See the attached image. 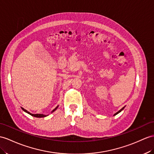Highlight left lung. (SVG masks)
<instances>
[{"label":"left lung","instance_id":"obj_1","mask_svg":"<svg viewBox=\"0 0 154 154\" xmlns=\"http://www.w3.org/2000/svg\"><path fill=\"white\" fill-rule=\"evenodd\" d=\"M125 108V106H124V107H123V108H122V109H121L120 110H119L118 112H116V114H114V116H116V115H117L118 114H119V112H120L121 111H122V110H123V108Z\"/></svg>","mask_w":154,"mask_h":154}]
</instances>
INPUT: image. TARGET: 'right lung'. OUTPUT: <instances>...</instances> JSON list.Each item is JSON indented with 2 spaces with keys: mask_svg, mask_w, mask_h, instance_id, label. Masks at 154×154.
Returning a JSON list of instances; mask_svg holds the SVG:
<instances>
[{
  "mask_svg": "<svg viewBox=\"0 0 154 154\" xmlns=\"http://www.w3.org/2000/svg\"><path fill=\"white\" fill-rule=\"evenodd\" d=\"M58 106H57L55 108H54V110H53L51 111V113H52V112H54L55 110H57V108H58ZM21 109L23 110L24 112H27V113H28L29 114H30V115L32 116H34V117H36V118H44V117H46V116H48V115H44V114H33L30 113V112H28L27 110L24 109L23 108H22V107H21Z\"/></svg>",
  "mask_w": 154,
  "mask_h": 154,
  "instance_id": "right-lung-1",
  "label": "right lung"
}]
</instances>
